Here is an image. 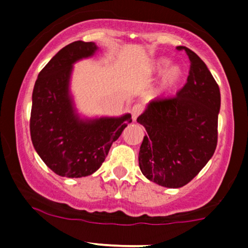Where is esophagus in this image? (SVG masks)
Instances as JSON below:
<instances>
[{
    "label": "esophagus",
    "instance_id": "1",
    "mask_svg": "<svg viewBox=\"0 0 248 248\" xmlns=\"http://www.w3.org/2000/svg\"><path fill=\"white\" fill-rule=\"evenodd\" d=\"M142 110H144V107H142L141 104H134V106H133V108L131 110L133 121H137L138 116L142 113Z\"/></svg>",
    "mask_w": 248,
    "mask_h": 248
}]
</instances>
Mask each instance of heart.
I'll return each instance as SVG.
<instances>
[{"label": "heart", "mask_w": 248, "mask_h": 248, "mask_svg": "<svg viewBox=\"0 0 248 248\" xmlns=\"http://www.w3.org/2000/svg\"><path fill=\"white\" fill-rule=\"evenodd\" d=\"M171 61L165 57L155 58L148 65V74L151 76L161 75L155 95L159 98H169L178 91L186 77V71L181 65H171Z\"/></svg>", "instance_id": "b5f03b06"}]
</instances>
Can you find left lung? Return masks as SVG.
<instances>
[{"mask_svg": "<svg viewBox=\"0 0 248 248\" xmlns=\"http://www.w3.org/2000/svg\"><path fill=\"white\" fill-rule=\"evenodd\" d=\"M190 59L186 84L176 97L151 101L137 121L145 127L139 166L150 181L165 187L189 183L217 145L220 89L204 62L184 46Z\"/></svg>", "mask_w": 248, "mask_h": 248, "instance_id": "1", "label": "left lung"}]
</instances>
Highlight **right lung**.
I'll return each mask as SVG.
<instances>
[{
    "label": "right lung",
    "mask_w": 248,
    "mask_h": 248,
    "mask_svg": "<svg viewBox=\"0 0 248 248\" xmlns=\"http://www.w3.org/2000/svg\"><path fill=\"white\" fill-rule=\"evenodd\" d=\"M95 43L75 41L62 47L38 75L32 95L31 138L39 157L67 178L90 176L101 168L131 114L80 119L70 95L72 65L93 56Z\"/></svg>",
    "instance_id": "right-lung-1"
}]
</instances>
